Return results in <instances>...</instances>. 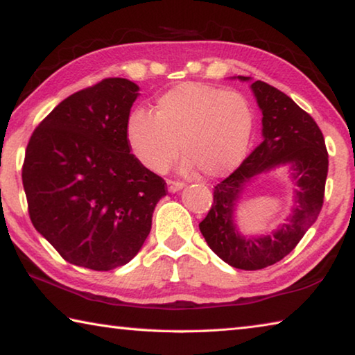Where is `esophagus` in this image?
Masks as SVG:
<instances>
[{"mask_svg": "<svg viewBox=\"0 0 355 355\" xmlns=\"http://www.w3.org/2000/svg\"><path fill=\"white\" fill-rule=\"evenodd\" d=\"M183 183L182 182H175V180H167V189L169 192H177L183 188Z\"/></svg>", "mask_w": 355, "mask_h": 355, "instance_id": "obj_1", "label": "esophagus"}]
</instances>
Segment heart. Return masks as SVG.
Masks as SVG:
<instances>
[{
	"label": "heart",
	"instance_id": "1",
	"mask_svg": "<svg viewBox=\"0 0 355 355\" xmlns=\"http://www.w3.org/2000/svg\"><path fill=\"white\" fill-rule=\"evenodd\" d=\"M252 133L249 100L236 91L202 83L169 89L156 98L155 114L139 107L125 125L131 153L148 171L164 172L182 148L184 169L196 167L209 178L225 175L243 163Z\"/></svg>",
	"mask_w": 355,
	"mask_h": 355
}]
</instances>
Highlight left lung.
I'll return each mask as SVG.
<instances>
[{
	"instance_id": "left-lung-1",
	"label": "left lung",
	"mask_w": 355,
	"mask_h": 355,
	"mask_svg": "<svg viewBox=\"0 0 355 355\" xmlns=\"http://www.w3.org/2000/svg\"><path fill=\"white\" fill-rule=\"evenodd\" d=\"M250 87L263 114V141L235 172L214 186L211 209L199 224L214 254L244 271L271 266L296 248L320 216L329 169L324 136L313 117L268 83L254 81ZM279 165H290L298 184L293 214L271 236L245 239L232 220L236 202L252 178Z\"/></svg>"
}]
</instances>
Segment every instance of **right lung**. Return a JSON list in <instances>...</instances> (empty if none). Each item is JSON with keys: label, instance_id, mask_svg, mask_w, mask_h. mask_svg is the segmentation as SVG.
Instances as JSON below:
<instances>
[{"label": "right lung", "instance_id": "right-lung-1", "mask_svg": "<svg viewBox=\"0 0 355 355\" xmlns=\"http://www.w3.org/2000/svg\"><path fill=\"white\" fill-rule=\"evenodd\" d=\"M139 86L106 78L62 100L28 142L21 169L33 225L65 261L94 271L127 264L146 241L166 182L125 137Z\"/></svg>", "mask_w": 355, "mask_h": 355}]
</instances>
